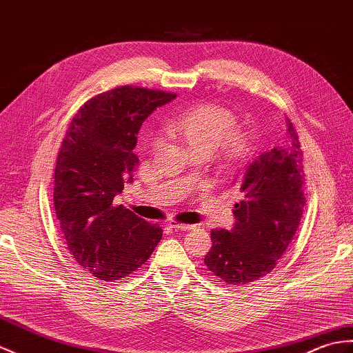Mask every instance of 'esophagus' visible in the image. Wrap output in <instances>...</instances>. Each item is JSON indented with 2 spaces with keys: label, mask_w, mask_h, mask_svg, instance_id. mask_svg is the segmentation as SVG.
Returning a JSON list of instances; mask_svg holds the SVG:
<instances>
[{
  "label": "esophagus",
  "mask_w": 353,
  "mask_h": 353,
  "mask_svg": "<svg viewBox=\"0 0 353 353\" xmlns=\"http://www.w3.org/2000/svg\"><path fill=\"white\" fill-rule=\"evenodd\" d=\"M168 227L173 228V230H177V232L192 230V228H194V225H191V224H180V223H177V221H170Z\"/></svg>",
  "instance_id": "34e87169"
}]
</instances>
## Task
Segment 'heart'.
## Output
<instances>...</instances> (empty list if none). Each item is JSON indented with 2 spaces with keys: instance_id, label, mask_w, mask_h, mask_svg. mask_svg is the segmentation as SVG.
<instances>
[{
  "instance_id": "heart-1",
  "label": "heart",
  "mask_w": 353,
  "mask_h": 353,
  "mask_svg": "<svg viewBox=\"0 0 353 353\" xmlns=\"http://www.w3.org/2000/svg\"><path fill=\"white\" fill-rule=\"evenodd\" d=\"M234 126L232 111L218 105H199L171 117L167 132L179 137L192 152L212 153L216 149L225 161L242 162L251 154L252 141L248 132Z\"/></svg>"
}]
</instances>
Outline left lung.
<instances>
[{"mask_svg": "<svg viewBox=\"0 0 353 353\" xmlns=\"http://www.w3.org/2000/svg\"><path fill=\"white\" fill-rule=\"evenodd\" d=\"M304 154L288 120V141L254 159L239 179L233 230H212L204 265L221 281L243 285L272 272L305 206Z\"/></svg>", "mask_w": 353, "mask_h": 353, "instance_id": "left-lung-1", "label": "left lung"}]
</instances>
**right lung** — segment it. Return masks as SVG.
I'll return each mask as SVG.
<instances>
[{
	"label": "right lung",
	"instance_id": "add662e5",
	"mask_svg": "<svg viewBox=\"0 0 353 353\" xmlns=\"http://www.w3.org/2000/svg\"><path fill=\"white\" fill-rule=\"evenodd\" d=\"M174 93L123 85L87 101L72 119L54 174V206L77 263L102 281H116L144 265L162 228L114 199L132 180L143 121Z\"/></svg>",
	"mask_w": 353,
	"mask_h": 353
}]
</instances>
